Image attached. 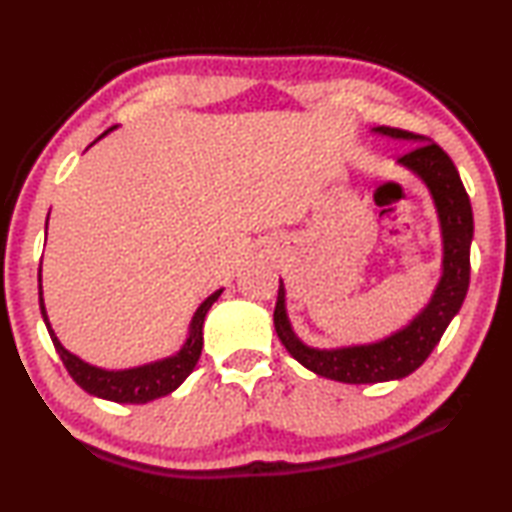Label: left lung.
Masks as SVG:
<instances>
[{"mask_svg":"<svg viewBox=\"0 0 512 512\" xmlns=\"http://www.w3.org/2000/svg\"><path fill=\"white\" fill-rule=\"evenodd\" d=\"M372 131L393 137V140H409L418 144L397 162L413 171L427 185L433 205H436L440 235H443V275H440L438 287L427 307L409 325L381 341L334 350L309 348L307 343L298 339L289 323L287 291H284L280 280L273 323L282 345L307 370L316 372L320 377L343 381V384H377V381L409 377L436 348L447 325L461 309L467 287H470L474 219L470 196L465 192L452 158L438 144L422 135L391 126H377Z\"/></svg>","mask_w":512,"mask_h":512,"instance_id":"obj_1","label":"left lung"}]
</instances>
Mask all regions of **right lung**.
Instances as JSON below:
<instances>
[{
	"instance_id": "right-lung-1",
	"label": "right lung",
	"mask_w": 512,
	"mask_h": 512,
	"mask_svg": "<svg viewBox=\"0 0 512 512\" xmlns=\"http://www.w3.org/2000/svg\"><path fill=\"white\" fill-rule=\"evenodd\" d=\"M112 128H108L103 135H108ZM103 135H99L94 142H99ZM40 271H42V262H40ZM221 293H223V289L214 291L210 298H205L201 302V307L196 309V314L192 318V325H189L187 341L183 343V348H180L176 354L164 357L160 361L144 363V366L128 368V370H103V368L85 363L83 359L76 357V354L65 350L63 343L58 341V336L54 334V329H51V325H49L45 300H42V277L38 273V296H40L42 318H45L47 332L51 336V341H54V348L60 354V359H63L67 372L72 375V379L83 388L85 393L101 397V400L117 402V404H146L151 400H158V397L173 393L180 384H183V381L189 377V372L196 368L198 359H201L205 314L210 311L214 302L219 300Z\"/></svg>"
}]
</instances>
